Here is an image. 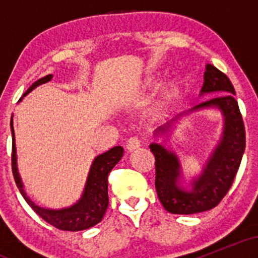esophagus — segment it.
Returning <instances> with one entry per match:
<instances>
[{"label": "esophagus", "mask_w": 258, "mask_h": 258, "mask_svg": "<svg viewBox=\"0 0 258 258\" xmlns=\"http://www.w3.org/2000/svg\"><path fill=\"white\" fill-rule=\"evenodd\" d=\"M141 147V141H139L138 137H131L127 139V143H126V148L128 152H133L135 149Z\"/></svg>", "instance_id": "34e87169"}]
</instances>
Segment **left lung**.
Returning <instances> with one entry per match:
<instances>
[{
  "label": "left lung",
  "instance_id": "obj_1",
  "mask_svg": "<svg viewBox=\"0 0 258 258\" xmlns=\"http://www.w3.org/2000/svg\"><path fill=\"white\" fill-rule=\"evenodd\" d=\"M204 80L201 94L210 92L224 94L200 103L194 109L206 106L220 109L224 115V131L221 143L210 158L203 174L193 182L191 190H184L177 185L180 172L176 155L160 144H150V150L155 156L156 193L162 206L171 214L191 215L217 206L233 184L246 146L244 121L230 80L212 64L206 65ZM167 125L160 127V132L167 131L170 127Z\"/></svg>",
  "mask_w": 258,
  "mask_h": 258
}]
</instances>
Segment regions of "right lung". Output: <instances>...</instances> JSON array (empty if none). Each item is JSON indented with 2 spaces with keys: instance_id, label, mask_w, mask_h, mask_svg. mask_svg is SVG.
<instances>
[{
  "instance_id": "1",
  "label": "right lung",
  "mask_w": 258,
  "mask_h": 258,
  "mask_svg": "<svg viewBox=\"0 0 258 258\" xmlns=\"http://www.w3.org/2000/svg\"><path fill=\"white\" fill-rule=\"evenodd\" d=\"M53 78V75H47L35 82L34 85L26 91L28 94L32 88L36 86L48 82ZM24 94V96H25ZM12 127V172H13L14 180L19 189L20 194L23 195L26 203L30 205L36 214L43 218L47 223L51 226L58 228L60 230H72V232H78V230H84L91 228L99 223L104 217V214L109 205L108 197V174L114 168L115 165L120 161L123 155L122 147H114L109 152L102 155L97 156L94 159L93 164L88 174L87 183H86L84 195L79 203L68 209L63 210H47L42 207L35 205L32 201L29 199L26 195L24 188H23L22 179H20L19 173L17 168V155H16V143H14V130L13 122L11 120Z\"/></svg>"
}]
</instances>
